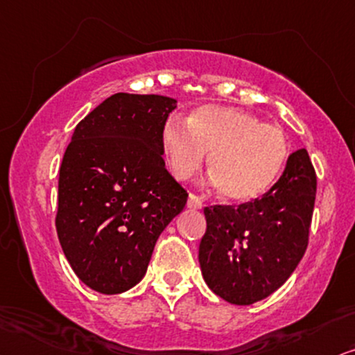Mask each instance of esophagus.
Masks as SVG:
<instances>
[{
    "label": "esophagus",
    "instance_id": "34e87169",
    "mask_svg": "<svg viewBox=\"0 0 355 355\" xmlns=\"http://www.w3.org/2000/svg\"><path fill=\"white\" fill-rule=\"evenodd\" d=\"M187 206L190 209H201V208H203V201H201L198 196L195 195V193H190V195H188Z\"/></svg>",
    "mask_w": 355,
    "mask_h": 355
}]
</instances>
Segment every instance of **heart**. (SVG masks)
I'll use <instances>...</instances> for the list:
<instances>
[{
    "label": "heart",
    "mask_w": 355,
    "mask_h": 355,
    "mask_svg": "<svg viewBox=\"0 0 355 355\" xmlns=\"http://www.w3.org/2000/svg\"><path fill=\"white\" fill-rule=\"evenodd\" d=\"M162 154L177 180L191 178L208 155L211 183L226 200L245 203L273 185L288 157V141L277 125L239 107L203 105L187 118H168Z\"/></svg>",
    "instance_id": "heart-1"
}]
</instances>
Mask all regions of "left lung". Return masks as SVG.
Returning a JSON list of instances; mask_svg holds the SVG:
<instances>
[{"instance_id":"8db88e82","label":"left lung","mask_w":355,"mask_h":355,"mask_svg":"<svg viewBox=\"0 0 355 355\" xmlns=\"http://www.w3.org/2000/svg\"><path fill=\"white\" fill-rule=\"evenodd\" d=\"M315 198V168L300 149L260 198L205 208L198 260L209 288L232 304H252L280 288L308 248Z\"/></svg>"}]
</instances>
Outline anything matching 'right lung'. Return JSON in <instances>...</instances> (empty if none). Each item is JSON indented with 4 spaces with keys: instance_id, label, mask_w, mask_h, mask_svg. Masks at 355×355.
<instances>
[{
    "instance_id": "right-lung-1",
    "label": "right lung",
    "mask_w": 355,
    "mask_h": 355,
    "mask_svg": "<svg viewBox=\"0 0 355 355\" xmlns=\"http://www.w3.org/2000/svg\"><path fill=\"white\" fill-rule=\"evenodd\" d=\"M177 100L116 93L75 128L58 175L62 250L92 290L116 295L146 275L188 193L167 172L162 129Z\"/></svg>"
}]
</instances>
